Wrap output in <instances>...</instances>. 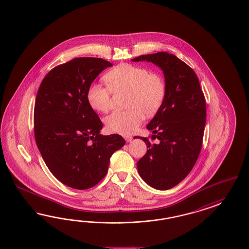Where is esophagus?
Masks as SVG:
<instances>
[{
  "mask_svg": "<svg viewBox=\"0 0 249 249\" xmlns=\"http://www.w3.org/2000/svg\"><path fill=\"white\" fill-rule=\"evenodd\" d=\"M124 139H125L126 142H131L132 139H133V137H132V136H125Z\"/></svg>",
  "mask_w": 249,
  "mask_h": 249,
  "instance_id": "obj_1",
  "label": "esophagus"
}]
</instances>
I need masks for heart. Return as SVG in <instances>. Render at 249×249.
Wrapping results in <instances>:
<instances>
[{
  "mask_svg": "<svg viewBox=\"0 0 249 249\" xmlns=\"http://www.w3.org/2000/svg\"><path fill=\"white\" fill-rule=\"evenodd\" d=\"M108 86L93 83L87 92V101L94 111L106 112L111 108V91L127 92L125 111H115L105 118L109 131L120 135L133 133L144 120V113L155 114L164 102L165 80L160 74L150 73L143 66L121 64L105 74Z\"/></svg>",
  "mask_w": 249,
  "mask_h": 249,
  "instance_id": "heart-1",
  "label": "heart"
}]
</instances>
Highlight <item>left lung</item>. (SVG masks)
<instances>
[{
    "label": "left lung",
    "instance_id": "1",
    "mask_svg": "<svg viewBox=\"0 0 249 249\" xmlns=\"http://www.w3.org/2000/svg\"><path fill=\"white\" fill-rule=\"evenodd\" d=\"M132 62H149L161 69L166 83L164 102L147 124L152 131L147 153L137 163L140 177L158 190H167L191 172L202 146L206 102L193 69L165 52L138 56ZM137 138V137H136Z\"/></svg>",
    "mask_w": 249,
    "mask_h": 249
}]
</instances>
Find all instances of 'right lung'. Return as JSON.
<instances>
[{"label": "right lung", "instance_id": "1", "mask_svg": "<svg viewBox=\"0 0 249 249\" xmlns=\"http://www.w3.org/2000/svg\"><path fill=\"white\" fill-rule=\"evenodd\" d=\"M111 63L74 58L47 74L37 90L34 132L51 173L74 189H88L107 174L110 158L125 144L120 135L101 134L102 121L87 101L95 78Z\"/></svg>", "mask_w": 249, "mask_h": 249}]
</instances>
